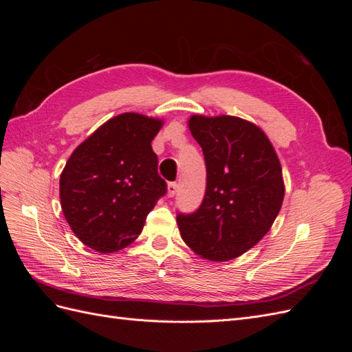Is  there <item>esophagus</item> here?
<instances>
[{
  "mask_svg": "<svg viewBox=\"0 0 352 352\" xmlns=\"http://www.w3.org/2000/svg\"><path fill=\"white\" fill-rule=\"evenodd\" d=\"M176 194H177V184H176V182H170V184L167 185V197L172 198V197H175Z\"/></svg>",
  "mask_w": 352,
  "mask_h": 352,
  "instance_id": "obj_1",
  "label": "esophagus"
}]
</instances>
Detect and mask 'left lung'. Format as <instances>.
Returning a JSON list of instances; mask_svg holds the SVG:
<instances>
[{
	"label": "left lung",
	"instance_id": "1",
	"mask_svg": "<svg viewBox=\"0 0 352 352\" xmlns=\"http://www.w3.org/2000/svg\"><path fill=\"white\" fill-rule=\"evenodd\" d=\"M207 167L197 211L177 212L180 236L210 261H229L258 243L278 217L285 186L272 142L251 122L233 116H190Z\"/></svg>",
	"mask_w": 352,
	"mask_h": 352
}]
</instances>
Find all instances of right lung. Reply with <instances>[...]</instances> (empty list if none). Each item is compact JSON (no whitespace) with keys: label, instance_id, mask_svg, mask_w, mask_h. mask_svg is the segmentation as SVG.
I'll use <instances>...</instances> for the list:
<instances>
[{"label":"right lung","instance_id":"right-lung-1","mask_svg":"<svg viewBox=\"0 0 352 352\" xmlns=\"http://www.w3.org/2000/svg\"><path fill=\"white\" fill-rule=\"evenodd\" d=\"M163 120L123 113L100 126L67 160L60 202L69 226L87 247L116 252L141 235L148 212L167 185L151 142Z\"/></svg>","mask_w":352,"mask_h":352}]
</instances>
